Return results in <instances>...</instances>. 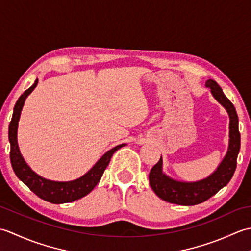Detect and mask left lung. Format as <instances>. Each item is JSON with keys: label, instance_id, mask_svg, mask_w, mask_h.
Returning a JSON list of instances; mask_svg holds the SVG:
<instances>
[{"label": "left lung", "instance_id": "left-lung-1", "mask_svg": "<svg viewBox=\"0 0 251 251\" xmlns=\"http://www.w3.org/2000/svg\"><path fill=\"white\" fill-rule=\"evenodd\" d=\"M206 86L211 94L226 109L230 115V145L226 157L209 177L197 182H180L168 178L162 172V157L152 167L149 181L155 194L172 204L193 206L209 200L218 191L226 186L232 179L237 165V155L241 148V134L238 131V116L233 103L223 94L221 87L214 79H208Z\"/></svg>", "mask_w": 251, "mask_h": 251}]
</instances>
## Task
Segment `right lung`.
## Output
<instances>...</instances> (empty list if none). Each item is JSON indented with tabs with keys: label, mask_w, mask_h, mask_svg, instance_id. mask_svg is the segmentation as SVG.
<instances>
[{
	"label": "right lung",
	"mask_w": 251,
	"mask_h": 251,
	"mask_svg": "<svg viewBox=\"0 0 251 251\" xmlns=\"http://www.w3.org/2000/svg\"><path fill=\"white\" fill-rule=\"evenodd\" d=\"M36 85L37 79L29 89H26L25 92L20 96L17 102L15 104L13 117L12 121L9 123L8 128V139L10 142V163H12V167L18 179L23 181V182L28 186L35 195L39 196L40 199L52 202V204L71 202L82 199V197L87 195L93 191L95 186L98 184L101 177H102L106 166H108L110 163L112 155H113L119 149H121L125 145H120L113 149H111L109 152H106L104 155L96 163L95 166L90 169L86 175H84L83 177L79 179L69 181V182H56V181L46 180L40 177L39 175H36L33 170L26 165L24 157L21 156V154L19 152L17 143V127L20 117V112L21 109H23L26 96L35 88Z\"/></svg>",
	"instance_id": "right-lung-1"
}]
</instances>
